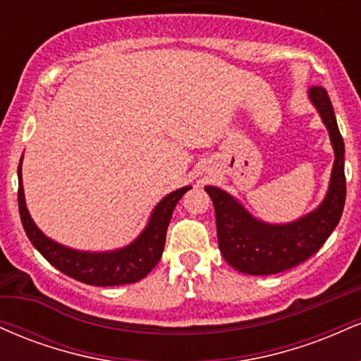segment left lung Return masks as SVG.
I'll use <instances>...</instances> for the list:
<instances>
[{
  "instance_id": "left-lung-1",
  "label": "left lung",
  "mask_w": 361,
  "mask_h": 361,
  "mask_svg": "<svg viewBox=\"0 0 361 361\" xmlns=\"http://www.w3.org/2000/svg\"><path fill=\"white\" fill-rule=\"evenodd\" d=\"M307 94L329 132L334 151L326 197L312 212L293 222L270 224L247 212L226 190L205 186L214 202L219 250L231 267L246 275H275L297 267L319 251L341 219L346 198L345 142L327 91L312 86Z\"/></svg>"
}]
</instances>
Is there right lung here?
Returning <instances> with one entry per match:
<instances>
[{
    "mask_svg": "<svg viewBox=\"0 0 361 361\" xmlns=\"http://www.w3.org/2000/svg\"><path fill=\"white\" fill-rule=\"evenodd\" d=\"M22 161L23 156L18 164V209L28 239L54 268L74 280L82 281L86 285H94V287L135 283L149 275V271L156 267L157 261L163 256L166 231L173 210L180 198L192 188V186H183V188H178L161 198L159 204L152 209L151 217H149L147 226L144 227L142 233L127 246L111 251H81L54 241L37 227L28 212L27 204H25Z\"/></svg>",
    "mask_w": 361,
    "mask_h": 361,
    "instance_id": "right-lung-1",
    "label": "right lung"
}]
</instances>
